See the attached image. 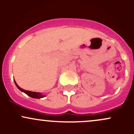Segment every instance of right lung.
<instances>
[{
	"mask_svg": "<svg viewBox=\"0 0 134 134\" xmlns=\"http://www.w3.org/2000/svg\"><path fill=\"white\" fill-rule=\"evenodd\" d=\"M14 83H15V84H16V87H17L21 91H22V92H25V94H27V95H28V96H29L30 97H33V98H36V99L42 98V97H44V96L42 95V94H40V92H35L28 91H26V90L23 89V88H21V87H19L18 85V84L16 83V82H15V80H14Z\"/></svg>",
	"mask_w": 134,
	"mask_h": 134,
	"instance_id": "obj_1",
	"label": "right lung"
}]
</instances>
